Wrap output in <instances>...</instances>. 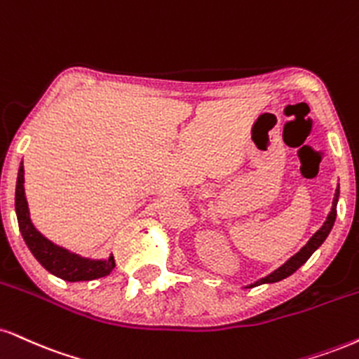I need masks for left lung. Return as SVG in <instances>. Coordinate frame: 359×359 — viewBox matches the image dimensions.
I'll return each instance as SVG.
<instances>
[{
	"label": "left lung",
	"mask_w": 359,
	"mask_h": 359,
	"mask_svg": "<svg viewBox=\"0 0 359 359\" xmlns=\"http://www.w3.org/2000/svg\"><path fill=\"white\" fill-rule=\"evenodd\" d=\"M338 197H339V187L336 189L334 198H332L331 212H330V215H327L326 222L323 224V227L319 229L316 234L311 237V239L308 241V244H306L304 248L299 250V252L294 254V256L289 259V261L284 262V264L280 266L279 269H276L274 273H271L269 276H266V278L256 280V283L250 284L249 287L261 286V284H266V283H278V280H280V279H286L287 276H291L292 273H296V271L299 269V267L303 266L304 262L308 261V259H309L311 256H313L314 250H316V249L319 248V245L325 243L327 234H330L332 226H334V221H336V205H338Z\"/></svg>",
	"instance_id": "1"
}]
</instances>
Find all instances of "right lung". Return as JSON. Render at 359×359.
<instances>
[{"label": "right lung", "mask_w": 359, "mask_h": 359, "mask_svg": "<svg viewBox=\"0 0 359 359\" xmlns=\"http://www.w3.org/2000/svg\"><path fill=\"white\" fill-rule=\"evenodd\" d=\"M25 168L23 163L20 165L18 180H16V194H15V207L16 217H18V226L28 249L36 257V261L45 267L48 273L56 278L68 280V283H76V280H92L103 278L110 274L115 267L114 257L105 259V261H92V259L80 257L79 254H73L70 250L60 248L51 243V241L43 237L40 232L34 229L29 221L28 202L25 197Z\"/></svg>", "instance_id": "add662e5"}]
</instances>
